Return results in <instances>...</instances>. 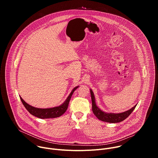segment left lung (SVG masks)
<instances>
[{"instance_id":"8db88e82","label":"left lung","mask_w":158,"mask_h":158,"mask_svg":"<svg viewBox=\"0 0 158 158\" xmlns=\"http://www.w3.org/2000/svg\"><path fill=\"white\" fill-rule=\"evenodd\" d=\"M91 99H92L93 112L94 114L99 120L104 122H107V123H119L124 121L131 114V112L134 110L135 107H136L137 106V105H135L133 107H132L129 110L126 112H122V113H119V114L106 113V112L102 111L101 109L98 108V107H97L95 102L94 96L91 89Z\"/></svg>"}]
</instances>
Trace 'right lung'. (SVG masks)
Wrapping results in <instances>:
<instances>
[{
  "instance_id": "1",
  "label": "right lung",
  "mask_w": 158,
  "mask_h": 158,
  "mask_svg": "<svg viewBox=\"0 0 158 158\" xmlns=\"http://www.w3.org/2000/svg\"><path fill=\"white\" fill-rule=\"evenodd\" d=\"M78 87H76L73 89L72 92L67 98L66 101L60 106L58 107H55L52 108H48V109H40V108H36L33 106H30L27 103H26L23 99H22L21 97H20V99L24 106V107L26 108V109L30 112V113L39 118L40 119H48V118H55L59 117L62 116L64 112L66 111L68 107V105L69 103V101L71 100V96L74 92L75 90Z\"/></svg>"
}]
</instances>
